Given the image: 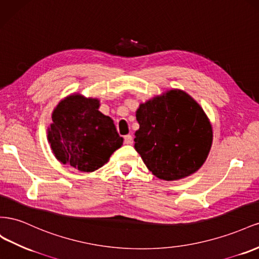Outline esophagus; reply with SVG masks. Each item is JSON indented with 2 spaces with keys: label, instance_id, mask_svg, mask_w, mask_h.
<instances>
[{
  "label": "esophagus",
  "instance_id": "obj_1",
  "mask_svg": "<svg viewBox=\"0 0 259 259\" xmlns=\"http://www.w3.org/2000/svg\"><path fill=\"white\" fill-rule=\"evenodd\" d=\"M123 140H124V143H125V144H132V142H134V138H132L131 135L124 136Z\"/></svg>",
  "mask_w": 259,
  "mask_h": 259
}]
</instances>
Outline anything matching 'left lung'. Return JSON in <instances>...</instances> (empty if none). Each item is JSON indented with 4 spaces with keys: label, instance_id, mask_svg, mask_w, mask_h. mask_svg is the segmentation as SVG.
Segmentation results:
<instances>
[{
    "label": "left lung",
    "instance_id": "obj_1",
    "mask_svg": "<svg viewBox=\"0 0 259 259\" xmlns=\"http://www.w3.org/2000/svg\"><path fill=\"white\" fill-rule=\"evenodd\" d=\"M135 149L159 179L179 180L197 171L207 158L212 128L196 101L181 90L157 95L137 110Z\"/></svg>",
    "mask_w": 259,
    "mask_h": 259
}]
</instances>
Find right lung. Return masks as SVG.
Segmentation results:
<instances>
[{
    "label": "right lung",
    "mask_w": 259,
    "mask_h": 259,
    "mask_svg": "<svg viewBox=\"0 0 259 259\" xmlns=\"http://www.w3.org/2000/svg\"><path fill=\"white\" fill-rule=\"evenodd\" d=\"M98 99L71 94L52 113L48 140L57 160L82 172H92L122 145L114 121L103 115Z\"/></svg>",
    "instance_id": "add662e5"
}]
</instances>
